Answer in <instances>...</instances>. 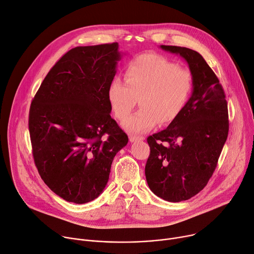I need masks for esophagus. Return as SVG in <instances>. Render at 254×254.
Segmentation results:
<instances>
[{"label":"esophagus","instance_id":"esophagus-1","mask_svg":"<svg viewBox=\"0 0 254 254\" xmlns=\"http://www.w3.org/2000/svg\"><path fill=\"white\" fill-rule=\"evenodd\" d=\"M145 137L144 136H135V135H129V142H139V141H144Z\"/></svg>","mask_w":254,"mask_h":254}]
</instances>
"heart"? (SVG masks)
Instances as JSON below:
<instances>
[{
	"label": "heart",
	"mask_w": 254,
	"mask_h": 254,
	"mask_svg": "<svg viewBox=\"0 0 254 254\" xmlns=\"http://www.w3.org/2000/svg\"><path fill=\"white\" fill-rule=\"evenodd\" d=\"M193 89L190 71L158 55H142L125 70V82L114 79L107 89L109 105L125 121L139 99L141 109L123 127L129 132H145L158 123L174 122L186 108Z\"/></svg>",
	"instance_id": "1"
}]
</instances>
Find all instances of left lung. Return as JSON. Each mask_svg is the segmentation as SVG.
<instances>
[{
  "instance_id": "1",
  "label": "left lung",
  "mask_w": 254,
  "mask_h": 254,
  "mask_svg": "<svg viewBox=\"0 0 254 254\" xmlns=\"http://www.w3.org/2000/svg\"><path fill=\"white\" fill-rule=\"evenodd\" d=\"M160 48L186 60L193 78L186 108L167 128L147 139L148 186L157 196L178 202L197 194L212 177L228 136V106L219 79L197 52Z\"/></svg>"
}]
</instances>
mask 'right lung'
I'll return each mask as SVG.
<instances>
[{
	"instance_id": "1",
	"label": "right lung",
	"mask_w": 254,
	"mask_h": 254,
	"mask_svg": "<svg viewBox=\"0 0 254 254\" xmlns=\"http://www.w3.org/2000/svg\"><path fill=\"white\" fill-rule=\"evenodd\" d=\"M121 59L118 42L72 49L51 68L31 102L28 126L36 168L66 201L98 197L114 156L128 142L111 119L107 99Z\"/></svg>"
}]
</instances>
